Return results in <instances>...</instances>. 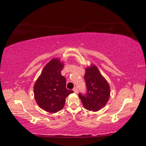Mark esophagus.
Instances as JSON below:
<instances>
[{"instance_id": "esophagus-1", "label": "esophagus", "mask_w": 146, "mask_h": 146, "mask_svg": "<svg viewBox=\"0 0 146 146\" xmlns=\"http://www.w3.org/2000/svg\"><path fill=\"white\" fill-rule=\"evenodd\" d=\"M73 91L74 92H75V93H78V90H77V88H73Z\"/></svg>"}]
</instances>
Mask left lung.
Masks as SVG:
<instances>
[{"label": "left lung", "mask_w": 146, "mask_h": 146, "mask_svg": "<svg viewBox=\"0 0 146 146\" xmlns=\"http://www.w3.org/2000/svg\"><path fill=\"white\" fill-rule=\"evenodd\" d=\"M84 78L87 86L85 95L78 94L85 109L97 111L104 107L110 96V86L98 68L91 64L86 68Z\"/></svg>", "instance_id": "obj_1"}]
</instances>
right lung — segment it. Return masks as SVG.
Masks as SVG:
<instances>
[{
  "label": "right lung",
  "mask_w": 146,
  "mask_h": 146,
  "mask_svg": "<svg viewBox=\"0 0 146 146\" xmlns=\"http://www.w3.org/2000/svg\"><path fill=\"white\" fill-rule=\"evenodd\" d=\"M64 63L54 58L44 66L40 75L35 83V99L38 106L46 111L55 113L64 108L66 98L73 91L66 87V80L61 75Z\"/></svg>",
  "instance_id": "right-lung-1"
}]
</instances>
